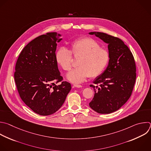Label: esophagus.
Returning a JSON list of instances; mask_svg holds the SVG:
<instances>
[{"label": "esophagus", "mask_w": 151, "mask_h": 151, "mask_svg": "<svg viewBox=\"0 0 151 151\" xmlns=\"http://www.w3.org/2000/svg\"><path fill=\"white\" fill-rule=\"evenodd\" d=\"M73 87H76V88H82V85H77V84H74L73 85Z\"/></svg>", "instance_id": "34e87169"}]
</instances>
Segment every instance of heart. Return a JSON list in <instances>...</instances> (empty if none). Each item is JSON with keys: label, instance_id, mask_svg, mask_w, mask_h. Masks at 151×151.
<instances>
[{"label": "heart", "instance_id": "1", "mask_svg": "<svg viewBox=\"0 0 151 151\" xmlns=\"http://www.w3.org/2000/svg\"><path fill=\"white\" fill-rule=\"evenodd\" d=\"M70 51L65 47H60L56 53L58 64L66 71L72 68V56L79 58L77 68L68 73L66 78L74 83L83 82L89 76L94 78L101 75L110 60V54L99 43L91 37H83L72 42Z\"/></svg>", "mask_w": 151, "mask_h": 151}]
</instances>
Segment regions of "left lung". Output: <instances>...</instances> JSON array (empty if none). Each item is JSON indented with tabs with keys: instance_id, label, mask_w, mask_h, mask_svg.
Returning a JSON list of instances; mask_svg holds the SVG:
<instances>
[{
	"instance_id": "8db88e82",
	"label": "left lung",
	"mask_w": 151,
	"mask_h": 151,
	"mask_svg": "<svg viewBox=\"0 0 151 151\" xmlns=\"http://www.w3.org/2000/svg\"><path fill=\"white\" fill-rule=\"evenodd\" d=\"M90 35L108 44L110 60L106 70L97 76L90 86L95 92L89 107L100 114L118 110L129 99L135 83L136 73L134 58L128 47L117 37L104 32Z\"/></svg>"
}]
</instances>
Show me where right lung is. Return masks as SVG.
<instances>
[{
    "label": "right lung",
    "instance_id": "add662e5",
    "mask_svg": "<svg viewBox=\"0 0 151 151\" xmlns=\"http://www.w3.org/2000/svg\"><path fill=\"white\" fill-rule=\"evenodd\" d=\"M56 32L41 35L22 50L15 66V81L21 98L41 116L56 113L63 104L71 85L63 78L56 59L57 42L62 38Z\"/></svg>",
    "mask_w": 151,
    "mask_h": 151
}]
</instances>
